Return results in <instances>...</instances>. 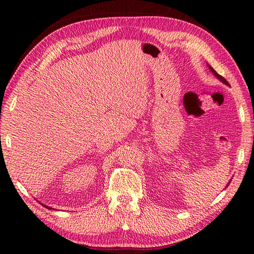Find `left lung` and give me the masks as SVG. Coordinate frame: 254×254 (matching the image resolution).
Instances as JSON below:
<instances>
[{
	"label": "left lung",
	"instance_id": "left-lung-1",
	"mask_svg": "<svg viewBox=\"0 0 254 254\" xmlns=\"http://www.w3.org/2000/svg\"><path fill=\"white\" fill-rule=\"evenodd\" d=\"M207 66H208V68H210V70H211V71L213 72V74H214V75H215V77H217V78H218V79H219V80H221V81H222L223 83H225V84H227V86H229V83H228V81H227L226 79H225V78H224V77H222L221 75H218V74H217V72H216L215 70H214V69L212 68V67H211L210 65H207Z\"/></svg>",
	"mask_w": 254,
	"mask_h": 254
}]
</instances>
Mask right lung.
Returning <instances> with one entry per match:
<instances>
[{"instance_id":"1","label":"right lung","mask_w":254,"mask_h":254,"mask_svg":"<svg viewBox=\"0 0 254 254\" xmlns=\"http://www.w3.org/2000/svg\"><path fill=\"white\" fill-rule=\"evenodd\" d=\"M44 207H47V208H50V210H52V207H50V206H47V205H44V204H42Z\"/></svg>"}]
</instances>
